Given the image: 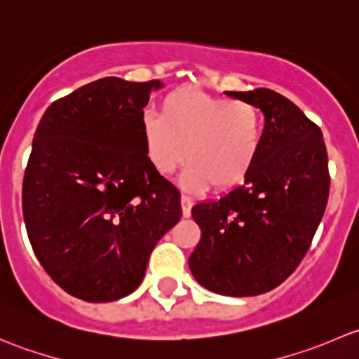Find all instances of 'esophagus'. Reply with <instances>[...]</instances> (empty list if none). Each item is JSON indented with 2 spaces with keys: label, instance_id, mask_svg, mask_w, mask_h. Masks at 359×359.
I'll use <instances>...</instances> for the list:
<instances>
[{
  "label": "esophagus",
  "instance_id": "1",
  "mask_svg": "<svg viewBox=\"0 0 359 359\" xmlns=\"http://www.w3.org/2000/svg\"><path fill=\"white\" fill-rule=\"evenodd\" d=\"M180 205H182V215L186 217H191V208H193V200H191L189 196H182L180 198Z\"/></svg>",
  "mask_w": 359,
  "mask_h": 359
}]
</instances>
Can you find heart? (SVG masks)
<instances>
[{
  "label": "heart",
  "mask_w": 359,
  "mask_h": 359,
  "mask_svg": "<svg viewBox=\"0 0 359 359\" xmlns=\"http://www.w3.org/2000/svg\"><path fill=\"white\" fill-rule=\"evenodd\" d=\"M144 149L154 172L170 175L189 159L182 186L217 191L240 186L259 159L264 142V116L255 104L227 100L196 86L166 93L159 116L146 112L140 121Z\"/></svg>",
  "instance_id": "b5f03b06"
}]
</instances>
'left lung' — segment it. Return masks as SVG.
<instances>
[{
  "mask_svg": "<svg viewBox=\"0 0 359 359\" xmlns=\"http://www.w3.org/2000/svg\"><path fill=\"white\" fill-rule=\"evenodd\" d=\"M226 93L264 112L262 149L241 186L193 206L201 240L189 267L210 292L260 295L297 269L323 219L327 147L320 126L287 97L269 88Z\"/></svg>",
  "mask_w": 359,
  "mask_h": 359,
  "instance_id": "left-lung-1",
  "label": "left lung"
}]
</instances>
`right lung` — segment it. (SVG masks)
I'll return each mask as SVG.
<instances>
[{"label": "right lung", "mask_w": 359, "mask_h": 359, "mask_svg": "<svg viewBox=\"0 0 359 359\" xmlns=\"http://www.w3.org/2000/svg\"><path fill=\"white\" fill-rule=\"evenodd\" d=\"M161 81L102 78L43 114L22 184L29 241L72 297L111 302L132 293L149 255L182 215L180 193L154 172L140 121Z\"/></svg>", "instance_id": "obj_1"}]
</instances>
